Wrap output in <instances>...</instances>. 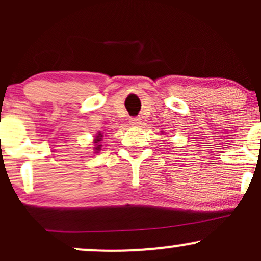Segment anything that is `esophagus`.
Listing matches in <instances>:
<instances>
[{
	"label": "esophagus",
	"mask_w": 261,
	"mask_h": 261,
	"mask_svg": "<svg viewBox=\"0 0 261 261\" xmlns=\"http://www.w3.org/2000/svg\"><path fill=\"white\" fill-rule=\"evenodd\" d=\"M141 124V120L139 118H131L130 119V125H133V126H139Z\"/></svg>",
	"instance_id": "34e87169"
}]
</instances>
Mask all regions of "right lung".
Returning <instances> with one entry per match:
<instances>
[{
  "mask_svg": "<svg viewBox=\"0 0 261 261\" xmlns=\"http://www.w3.org/2000/svg\"><path fill=\"white\" fill-rule=\"evenodd\" d=\"M101 137H103V135H101L100 133L98 134L97 136H95V139H94V143H95V147H94V149H95V151H100L101 145H99V142L101 141Z\"/></svg>",
  "mask_w": 261,
  "mask_h": 261,
  "instance_id": "right-lung-1",
  "label": "right lung"
}]
</instances>
